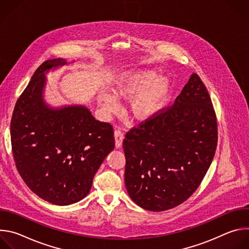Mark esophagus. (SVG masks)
Masks as SVG:
<instances>
[{
    "mask_svg": "<svg viewBox=\"0 0 249 249\" xmlns=\"http://www.w3.org/2000/svg\"><path fill=\"white\" fill-rule=\"evenodd\" d=\"M114 137H115V145L117 148H120L122 146V142L124 139V134L121 129H116L114 131Z\"/></svg>",
    "mask_w": 249,
    "mask_h": 249,
    "instance_id": "obj_1",
    "label": "esophagus"
}]
</instances>
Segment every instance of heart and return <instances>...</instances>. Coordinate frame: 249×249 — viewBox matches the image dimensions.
Returning <instances> with one entry per match:
<instances>
[{"instance_id":"heart-1","label":"heart","mask_w":249,"mask_h":249,"mask_svg":"<svg viewBox=\"0 0 249 249\" xmlns=\"http://www.w3.org/2000/svg\"><path fill=\"white\" fill-rule=\"evenodd\" d=\"M170 91L167 78L157 76L154 71H138L122 75L115 83L112 92L119 100H130L129 112L136 120L154 117L164 105ZM100 107L107 113H114L119 104L112 95L102 93L98 97Z\"/></svg>"}]
</instances>
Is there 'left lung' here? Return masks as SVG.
Returning a JSON list of instances; mask_svg holds the SVG:
<instances>
[{
	"instance_id": "8db88e82",
	"label": "left lung",
	"mask_w": 249,
	"mask_h": 249,
	"mask_svg": "<svg viewBox=\"0 0 249 249\" xmlns=\"http://www.w3.org/2000/svg\"><path fill=\"white\" fill-rule=\"evenodd\" d=\"M218 144L215 109L197 74L171 106L125 135V184L140 207L160 212L187 200L201 184Z\"/></svg>"
}]
</instances>
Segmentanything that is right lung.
I'll return each instance as SVG.
<instances>
[{
	"mask_svg": "<svg viewBox=\"0 0 249 249\" xmlns=\"http://www.w3.org/2000/svg\"><path fill=\"white\" fill-rule=\"evenodd\" d=\"M66 63L47 60L36 69L11 121L12 151L21 178L33 193L59 206L89 194L95 172L115 146L112 125L95 120L85 106L53 109L44 103L45 73Z\"/></svg>",
	"mask_w": 249,
	"mask_h": 249,
	"instance_id": "add662e5",
	"label": "right lung"
}]
</instances>
